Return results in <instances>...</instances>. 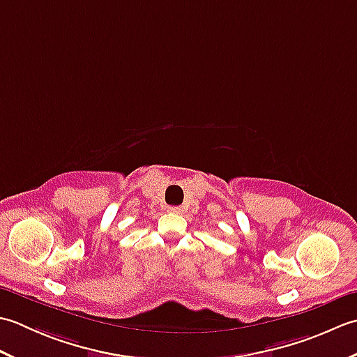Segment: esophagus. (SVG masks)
Listing matches in <instances>:
<instances>
[{
    "mask_svg": "<svg viewBox=\"0 0 357 357\" xmlns=\"http://www.w3.org/2000/svg\"><path fill=\"white\" fill-rule=\"evenodd\" d=\"M169 211H172V213H183V207H179V206H170V207H169Z\"/></svg>",
    "mask_w": 357,
    "mask_h": 357,
    "instance_id": "esophagus-1",
    "label": "esophagus"
}]
</instances>
